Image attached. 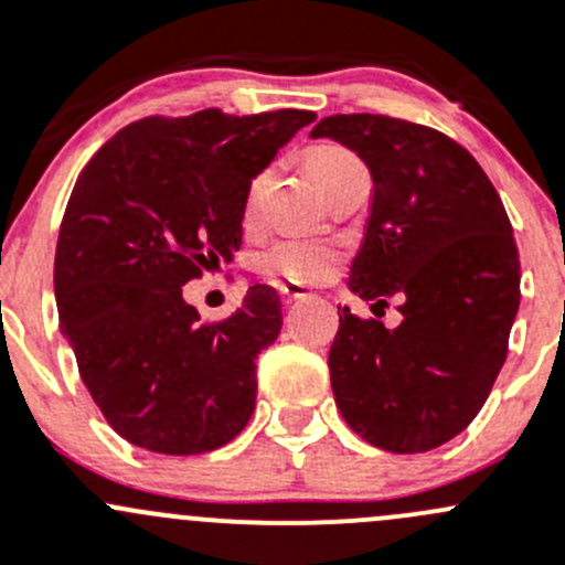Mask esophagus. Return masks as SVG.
I'll use <instances>...</instances> for the list:
<instances>
[{
	"label": "esophagus",
	"mask_w": 565,
	"mask_h": 565,
	"mask_svg": "<svg viewBox=\"0 0 565 565\" xmlns=\"http://www.w3.org/2000/svg\"><path fill=\"white\" fill-rule=\"evenodd\" d=\"M278 295H281V298L287 300V303H292V300L311 298V292L303 287V284H292V281H281V284H278Z\"/></svg>",
	"instance_id": "34e87169"
}]
</instances>
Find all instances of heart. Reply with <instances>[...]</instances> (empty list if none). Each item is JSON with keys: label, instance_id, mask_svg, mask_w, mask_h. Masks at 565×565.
<instances>
[{"label": "heart", "instance_id": "b5f03b06", "mask_svg": "<svg viewBox=\"0 0 565 565\" xmlns=\"http://www.w3.org/2000/svg\"><path fill=\"white\" fill-rule=\"evenodd\" d=\"M306 166H309L311 177L317 179L322 190L331 179L348 168L361 166L359 157L353 151L342 149L337 143H320L306 154ZM265 190V173L254 177L245 193V221H254L256 206H259V195ZM339 265V248L328 239L317 237H281L262 248L256 254L254 267L267 278L276 281H292V284H320L337 270Z\"/></svg>", "mask_w": 565, "mask_h": 565}]
</instances>
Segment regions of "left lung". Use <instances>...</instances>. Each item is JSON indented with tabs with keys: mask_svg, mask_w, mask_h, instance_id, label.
Instances as JSON below:
<instances>
[{
	"mask_svg": "<svg viewBox=\"0 0 565 565\" xmlns=\"http://www.w3.org/2000/svg\"><path fill=\"white\" fill-rule=\"evenodd\" d=\"M311 137L355 151L375 184L348 287L375 315L403 298L392 331L339 306L333 397L370 445L428 452L478 416L505 364L522 298L511 221L478 160L430 126L328 115Z\"/></svg>",
	"mask_w": 565,
	"mask_h": 565,
	"instance_id": "obj_1",
	"label": "left lung"
}]
</instances>
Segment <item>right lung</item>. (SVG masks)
<instances>
[{
    "label": "right lung",
    "mask_w": 565,
    "mask_h": 565,
    "mask_svg": "<svg viewBox=\"0 0 565 565\" xmlns=\"http://www.w3.org/2000/svg\"><path fill=\"white\" fill-rule=\"evenodd\" d=\"M317 115L276 109L135 120L74 184L54 254L60 331L109 428L162 456L232 441L256 405V359L281 331V300L256 284L221 322L182 287L243 245L245 193Z\"/></svg>",
    "instance_id": "obj_1"
}]
</instances>
